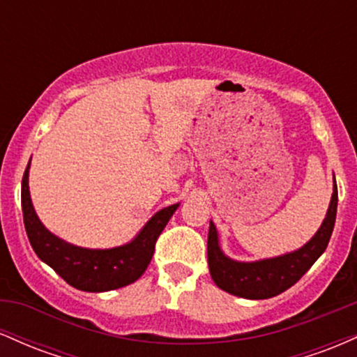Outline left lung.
<instances>
[{"instance_id":"1","label":"left lung","mask_w":357,"mask_h":357,"mask_svg":"<svg viewBox=\"0 0 357 357\" xmlns=\"http://www.w3.org/2000/svg\"><path fill=\"white\" fill-rule=\"evenodd\" d=\"M335 213H337V186L334 188L331 196L329 208L326 218L315 235L294 252L284 255L261 258L255 261L233 260L220 247L218 230L215 223L210 221L208 231V267L213 282L225 292L231 296L260 301V298L275 297L285 292L314 265V261L326 252L331 235H333Z\"/></svg>"}]
</instances>
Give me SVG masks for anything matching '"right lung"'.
Wrapping results in <instances>:
<instances>
[{"label":"right lung","mask_w":357,"mask_h":357,"mask_svg":"<svg viewBox=\"0 0 357 357\" xmlns=\"http://www.w3.org/2000/svg\"><path fill=\"white\" fill-rule=\"evenodd\" d=\"M30 162L22 181V208L24 230L40 260L55 270L68 285L84 292H109L136 282L146 272L154 255L155 240L178 210L179 203L159 210L132 240L121 247H77L53 235L36 215L28 186Z\"/></svg>","instance_id":"add662e5"}]
</instances>
